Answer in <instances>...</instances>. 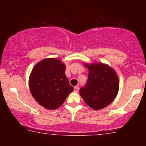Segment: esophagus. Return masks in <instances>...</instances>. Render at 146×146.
<instances>
[{"instance_id":"34e87169","label":"esophagus","mask_w":146,"mask_h":146,"mask_svg":"<svg viewBox=\"0 0 146 146\" xmlns=\"http://www.w3.org/2000/svg\"><path fill=\"white\" fill-rule=\"evenodd\" d=\"M78 90H79V86H75L74 87V91L76 92V93H78Z\"/></svg>"}]
</instances>
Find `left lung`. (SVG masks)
Returning a JSON list of instances; mask_svg holds the SVG:
<instances>
[{
	"label": "left lung",
	"mask_w": 146,
	"mask_h": 146,
	"mask_svg": "<svg viewBox=\"0 0 146 146\" xmlns=\"http://www.w3.org/2000/svg\"><path fill=\"white\" fill-rule=\"evenodd\" d=\"M88 80L80 94L85 103L94 110L105 108L116 98L119 90L117 73L108 65L101 63L87 64Z\"/></svg>",
	"instance_id": "left-lung-1"
}]
</instances>
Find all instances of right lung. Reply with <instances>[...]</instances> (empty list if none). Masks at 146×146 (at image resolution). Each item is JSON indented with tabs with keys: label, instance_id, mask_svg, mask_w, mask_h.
Here are the masks:
<instances>
[{
	"label": "right lung",
	"instance_id": "right-lung-1",
	"mask_svg": "<svg viewBox=\"0 0 146 146\" xmlns=\"http://www.w3.org/2000/svg\"><path fill=\"white\" fill-rule=\"evenodd\" d=\"M65 70V65L55 58L42 60L33 67L29 77L30 91L42 106L57 109L73 90Z\"/></svg>",
	"mask_w": 146,
	"mask_h": 146
}]
</instances>
